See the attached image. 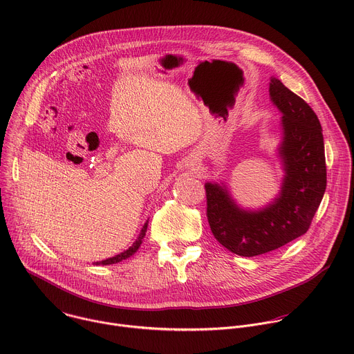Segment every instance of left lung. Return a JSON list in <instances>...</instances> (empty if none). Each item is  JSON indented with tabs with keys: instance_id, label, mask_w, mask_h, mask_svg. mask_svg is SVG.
Here are the masks:
<instances>
[{
	"instance_id": "1",
	"label": "left lung",
	"mask_w": 354,
	"mask_h": 354,
	"mask_svg": "<svg viewBox=\"0 0 354 354\" xmlns=\"http://www.w3.org/2000/svg\"><path fill=\"white\" fill-rule=\"evenodd\" d=\"M269 95L283 114L277 149L284 178L277 194L258 209L240 207L225 183L207 182V216L215 239L240 257H257L304 236L323 200L327 167L322 124L312 107L276 77Z\"/></svg>"
}]
</instances>
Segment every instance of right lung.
I'll return each instance as SVG.
<instances>
[{
  "mask_svg": "<svg viewBox=\"0 0 354 354\" xmlns=\"http://www.w3.org/2000/svg\"><path fill=\"white\" fill-rule=\"evenodd\" d=\"M147 225H149V221H146V223L143 225V227H142V230H140V233H139L136 241H135L127 251H124V252H121V254H118V255H115V257H113V258H109V259H104V261H100V262H95L93 265H103V266H106V265H113V263H118V262H121V261H124V259L132 257V255L139 250V247H140V244H142V241H143V237L146 236Z\"/></svg>",
  "mask_w": 354,
  "mask_h": 354,
  "instance_id": "obj_1",
  "label": "right lung"
}]
</instances>
